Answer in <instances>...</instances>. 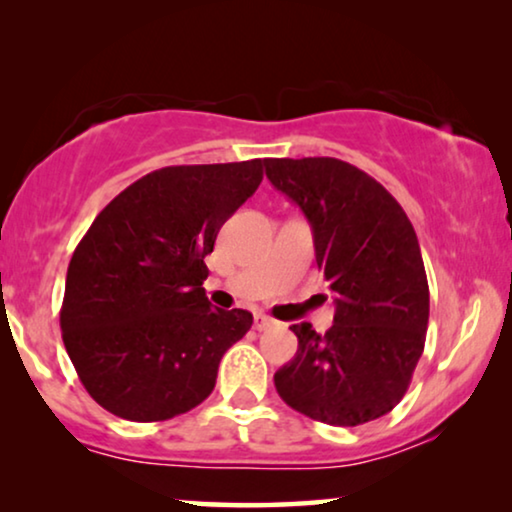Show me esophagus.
<instances>
[{
  "label": "esophagus",
  "mask_w": 512,
  "mask_h": 512,
  "mask_svg": "<svg viewBox=\"0 0 512 512\" xmlns=\"http://www.w3.org/2000/svg\"><path fill=\"white\" fill-rule=\"evenodd\" d=\"M254 326H256V331H268V328L275 326V321H272L270 317H265V314H256Z\"/></svg>",
  "instance_id": "1"
}]
</instances>
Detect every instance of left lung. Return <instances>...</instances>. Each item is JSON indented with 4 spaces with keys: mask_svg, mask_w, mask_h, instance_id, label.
<instances>
[{
    "mask_svg": "<svg viewBox=\"0 0 512 512\" xmlns=\"http://www.w3.org/2000/svg\"><path fill=\"white\" fill-rule=\"evenodd\" d=\"M277 191L303 209L335 293L324 335L293 324L298 352L275 373L286 405L317 422L359 426L410 387L429 326V282L415 228L387 188L338 158H265Z\"/></svg>",
    "mask_w": 512,
    "mask_h": 512,
    "instance_id": "obj_1",
    "label": "left lung"
}]
</instances>
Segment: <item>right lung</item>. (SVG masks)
<instances>
[{
	"instance_id": "1",
	"label": "right lung",
	"mask_w": 512,
	"mask_h": 512,
	"mask_svg": "<svg viewBox=\"0 0 512 512\" xmlns=\"http://www.w3.org/2000/svg\"><path fill=\"white\" fill-rule=\"evenodd\" d=\"M265 160L172 165L97 214L67 268L60 328L95 403L163 422L212 394L221 356L254 324L202 289L223 223L256 193Z\"/></svg>"
}]
</instances>
